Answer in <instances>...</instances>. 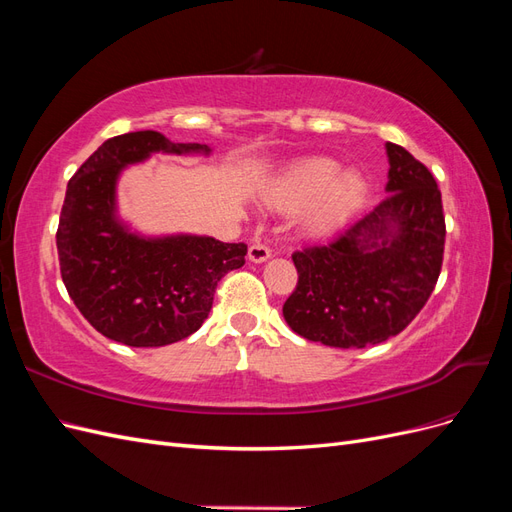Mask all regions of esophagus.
<instances>
[{"mask_svg": "<svg viewBox=\"0 0 512 512\" xmlns=\"http://www.w3.org/2000/svg\"><path fill=\"white\" fill-rule=\"evenodd\" d=\"M247 258H250L252 262H265L271 258V250L262 243H252L250 250H247Z\"/></svg>", "mask_w": 512, "mask_h": 512, "instance_id": "obj_1", "label": "esophagus"}]
</instances>
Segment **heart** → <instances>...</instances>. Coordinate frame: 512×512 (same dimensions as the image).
I'll list each match as a JSON object with an SVG mask.
<instances>
[{"instance_id": "heart-1", "label": "heart", "mask_w": 512, "mask_h": 512, "mask_svg": "<svg viewBox=\"0 0 512 512\" xmlns=\"http://www.w3.org/2000/svg\"><path fill=\"white\" fill-rule=\"evenodd\" d=\"M367 183L354 170L342 173L331 158H305L288 166L267 190V203L284 213L308 207L301 228L312 237H324L344 226L365 203Z\"/></svg>"}]
</instances>
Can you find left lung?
<instances>
[{"instance_id": "left-lung-1", "label": "left lung", "mask_w": 512, "mask_h": 512, "mask_svg": "<svg viewBox=\"0 0 512 512\" xmlns=\"http://www.w3.org/2000/svg\"><path fill=\"white\" fill-rule=\"evenodd\" d=\"M389 183L374 211L331 243L292 254L299 282L284 303L294 333L333 348H365L404 331L440 277L444 211L425 164L386 143Z\"/></svg>"}]
</instances>
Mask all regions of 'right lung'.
Here are the masks:
<instances>
[{
	"label": "right lung",
	"mask_w": 512,
	"mask_h": 512,
	"mask_svg": "<svg viewBox=\"0 0 512 512\" xmlns=\"http://www.w3.org/2000/svg\"><path fill=\"white\" fill-rule=\"evenodd\" d=\"M209 153L143 130L104 141L68 181L59 215L61 280L87 322L132 348L175 344L200 329L228 271L245 265V243L213 237H141L115 213L117 177L151 153Z\"/></svg>",
	"instance_id": "add662e5"
}]
</instances>
